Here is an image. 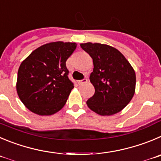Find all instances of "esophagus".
<instances>
[{
    "label": "esophagus",
    "instance_id": "34e87169",
    "mask_svg": "<svg viewBox=\"0 0 161 161\" xmlns=\"http://www.w3.org/2000/svg\"><path fill=\"white\" fill-rule=\"evenodd\" d=\"M87 79H86V78H85V79H82V80H80L79 81V83L80 84H82V83H86V82H87Z\"/></svg>",
    "mask_w": 161,
    "mask_h": 161
}]
</instances>
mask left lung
Masks as SVG:
<instances>
[{"mask_svg":"<svg viewBox=\"0 0 161 161\" xmlns=\"http://www.w3.org/2000/svg\"><path fill=\"white\" fill-rule=\"evenodd\" d=\"M93 58L90 80L95 89L86 102L88 107L102 116L115 114L133 98L136 87L135 71L118 49L98 43H81Z\"/></svg>","mask_w":161,"mask_h":161,"instance_id":"obj_1","label":"left lung"}]
</instances>
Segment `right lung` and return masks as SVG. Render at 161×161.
<instances>
[{"label": "right lung", "instance_id": "right-lung-1", "mask_svg": "<svg viewBox=\"0 0 161 161\" xmlns=\"http://www.w3.org/2000/svg\"><path fill=\"white\" fill-rule=\"evenodd\" d=\"M75 43L52 42L33 51L19 67L16 91L25 106L38 115H52L67 103L74 88L66 61Z\"/></svg>", "mask_w": 161, "mask_h": 161}]
</instances>
